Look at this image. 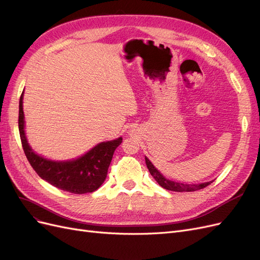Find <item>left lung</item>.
Instances as JSON below:
<instances>
[{
	"label": "left lung",
	"instance_id": "obj_1",
	"mask_svg": "<svg viewBox=\"0 0 260 260\" xmlns=\"http://www.w3.org/2000/svg\"><path fill=\"white\" fill-rule=\"evenodd\" d=\"M145 164L149 169L151 175L155 178V180L158 184H159L162 188L167 190L175 191V192H191V191H197V190L205 188L212 183V182H207V183H202V184H183V183L173 182V180L167 179L159 171H158L154 167V165L150 161L148 157H145Z\"/></svg>",
	"mask_w": 260,
	"mask_h": 260
}]
</instances>
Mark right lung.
<instances>
[{
    "instance_id": "add662e5",
    "label": "right lung",
    "mask_w": 260,
    "mask_h": 260,
    "mask_svg": "<svg viewBox=\"0 0 260 260\" xmlns=\"http://www.w3.org/2000/svg\"><path fill=\"white\" fill-rule=\"evenodd\" d=\"M19 132L22 148L36 173L54 187L75 194L93 192L104 183L112 155L122 142V137L101 142L80 158L67 161H54L37 155L24 132L23 92L19 102Z\"/></svg>"
}]
</instances>
